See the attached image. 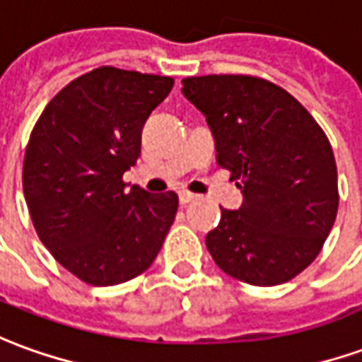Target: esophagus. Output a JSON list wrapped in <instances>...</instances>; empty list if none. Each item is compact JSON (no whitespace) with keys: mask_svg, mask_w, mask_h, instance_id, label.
<instances>
[{"mask_svg":"<svg viewBox=\"0 0 362 362\" xmlns=\"http://www.w3.org/2000/svg\"><path fill=\"white\" fill-rule=\"evenodd\" d=\"M178 196H180V204H182V206H186V204H189V202L198 199V196H196V194H192V192H186V189H182Z\"/></svg>","mask_w":362,"mask_h":362,"instance_id":"obj_1","label":"esophagus"}]
</instances>
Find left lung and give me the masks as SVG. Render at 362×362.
Returning a JSON list of instances; mask_svg holds the SVG:
<instances>
[{
	"instance_id": "8db88e82",
	"label": "left lung",
	"mask_w": 362,
	"mask_h": 362,
	"mask_svg": "<svg viewBox=\"0 0 362 362\" xmlns=\"http://www.w3.org/2000/svg\"><path fill=\"white\" fill-rule=\"evenodd\" d=\"M182 86L206 115L217 164L243 194L237 211L221 207L207 251L252 286L292 280L320 255L337 216L329 139L294 95L259 76H189Z\"/></svg>"
}]
</instances>
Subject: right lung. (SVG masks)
<instances>
[{"instance_id": "right-lung-1", "label": "right lung", "mask_w": 362, "mask_h": 362, "mask_svg": "<svg viewBox=\"0 0 362 362\" xmlns=\"http://www.w3.org/2000/svg\"><path fill=\"white\" fill-rule=\"evenodd\" d=\"M174 78L100 66L47 103L23 160V192L35 231L68 272L113 286L145 272L178 211L174 192L123 182L141 156L151 111Z\"/></svg>"}]
</instances>
